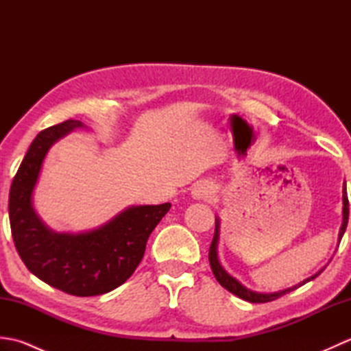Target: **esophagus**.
I'll return each instance as SVG.
<instances>
[{
    "mask_svg": "<svg viewBox=\"0 0 351 351\" xmlns=\"http://www.w3.org/2000/svg\"><path fill=\"white\" fill-rule=\"evenodd\" d=\"M214 193V187L210 181H199L195 184L191 190V195L195 199H206Z\"/></svg>",
    "mask_w": 351,
    "mask_h": 351,
    "instance_id": "34e87169",
    "label": "esophagus"
}]
</instances>
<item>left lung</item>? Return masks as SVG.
<instances>
[{
	"label": "left lung",
	"mask_w": 351,
	"mask_h": 351,
	"mask_svg": "<svg viewBox=\"0 0 351 351\" xmlns=\"http://www.w3.org/2000/svg\"><path fill=\"white\" fill-rule=\"evenodd\" d=\"M342 225L339 229V235H338V243L341 241L342 235H344L346 229H347V223H348V197H347V187H346V182H344V187H342ZM219 230H220V220L215 219V230H214V238H213V243L210 245V253H208V258H210V265H211V270L215 276V279L220 283L223 288H226L229 293L235 294L237 297H240V299L245 300V302H250V303H267V302H273L276 299H279L283 294L289 293V291H294L295 288H299L304 283L309 282V280H314L317 276L322 274V271L324 270L326 267H323L322 270L317 271L315 274H312L311 278L304 279L303 282L297 283V285L287 288V289H282L278 291V293H256V291H252L249 288H245L244 285H241L240 282H238L232 276L228 274V271L225 268L221 267L219 256H217V244H219Z\"/></svg>",
	"instance_id": "left-lung-1"
}]
</instances>
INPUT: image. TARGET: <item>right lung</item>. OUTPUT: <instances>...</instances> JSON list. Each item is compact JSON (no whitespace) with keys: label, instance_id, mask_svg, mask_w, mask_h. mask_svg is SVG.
Instances as JSON below:
<instances>
[{"label":"right lung","instance_id":"obj_1","mask_svg":"<svg viewBox=\"0 0 351 351\" xmlns=\"http://www.w3.org/2000/svg\"><path fill=\"white\" fill-rule=\"evenodd\" d=\"M83 126L69 119L37 134L13 178L9 217L14 245L29 271L63 293L90 297L110 293L131 278L170 204L130 206L106 225L80 234L45 226L32 200L42 162L57 140Z\"/></svg>","mask_w":351,"mask_h":351}]
</instances>
